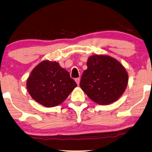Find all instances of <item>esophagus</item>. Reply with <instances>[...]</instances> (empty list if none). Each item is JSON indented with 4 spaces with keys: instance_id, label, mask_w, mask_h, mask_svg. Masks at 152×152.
Wrapping results in <instances>:
<instances>
[{
    "instance_id": "esophagus-1",
    "label": "esophagus",
    "mask_w": 152,
    "mask_h": 152,
    "mask_svg": "<svg viewBox=\"0 0 152 152\" xmlns=\"http://www.w3.org/2000/svg\"><path fill=\"white\" fill-rule=\"evenodd\" d=\"M75 82L77 83V84L79 85V84H80V78H76L75 79Z\"/></svg>"
}]
</instances>
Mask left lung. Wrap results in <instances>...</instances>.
<instances>
[{
  "label": "left lung",
  "mask_w": 152,
  "mask_h": 152,
  "mask_svg": "<svg viewBox=\"0 0 152 152\" xmlns=\"http://www.w3.org/2000/svg\"><path fill=\"white\" fill-rule=\"evenodd\" d=\"M125 68L107 55H94L87 60V69L80 86L91 100L100 105L117 101L126 90L129 80Z\"/></svg>",
  "instance_id": "obj_1"
}]
</instances>
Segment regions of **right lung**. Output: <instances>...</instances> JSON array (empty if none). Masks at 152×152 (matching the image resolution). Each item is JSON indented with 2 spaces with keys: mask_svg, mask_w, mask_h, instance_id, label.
<instances>
[{
  "mask_svg": "<svg viewBox=\"0 0 152 152\" xmlns=\"http://www.w3.org/2000/svg\"><path fill=\"white\" fill-rule=\"evenodd\" d=\"M26 86L37 102L54 107L63 102L77 85L58 62L44 60L31 71Z\"/></svg>",
  "mask_w": 152,
  "mask_h": 152,
  "instance_id": "add662e5",
  "label": "right lung"
}]
</instances>
